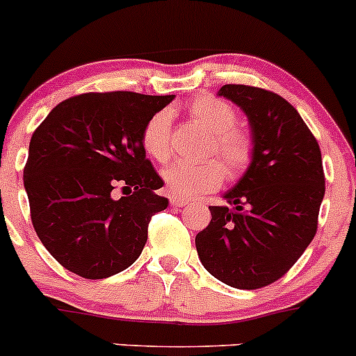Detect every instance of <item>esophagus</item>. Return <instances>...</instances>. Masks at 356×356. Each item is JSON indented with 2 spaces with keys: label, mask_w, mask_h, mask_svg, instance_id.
Segmentation results:
<instances>
[{
  "label": "esophagus",
  "mask_w": 356,
  "mask_h": 356,
  "mask_svg": "<svg viewBox=\"0 0 356 356\" xmlns=\"http://www.w3.org/2000/svg\"><path fill=\"white\" fill-rule=\"evenodd\" d=\"M188 203H189V200L179 198V196H172V198H170L172 207H186Z\"/></svg>",
  "instance_id": "esophagus-1"
}]
</instances>
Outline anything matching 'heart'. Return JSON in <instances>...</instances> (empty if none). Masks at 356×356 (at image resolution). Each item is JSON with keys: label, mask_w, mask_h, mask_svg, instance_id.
<instances>
[{"label": "heart", "mask_w": 356, "mask_h": 356, "mask_svg": "<svg viewBox=\"0 0 356 356\" xmlns=\"http://www.w3.org/2000/svg\"><path fill=\"white\" fill-rule=\"evenodd\" d=\"M193 120L211 134L208 155L220 160L186 161L175 160L161 170L165 189L179 198L215 191L227 177H238L251 158V141L246 132L234 127L236 111L229 103L213 96H200L189 105ZM172 111L160 110L143 129V148L153 160L165 161L170 155Z\"/></svg>", "instance_id": "b5f03b06"}]
</instances>
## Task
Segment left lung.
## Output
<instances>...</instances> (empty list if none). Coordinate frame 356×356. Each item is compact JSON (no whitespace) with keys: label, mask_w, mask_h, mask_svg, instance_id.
Wrapping results in <instances>:
<instances>
[{"label":"left lung","mask_w":356,"mask_h":356,"mask_svg":"<svg viewBox=\"0 0 356 356\" xmlns=\"http://www.w3.org/2000/svg\"><path fill=\"white\" fill-rule=\"evenodd\" d=\"M217 96L243 110L250 124V165L234 188L210 207L211 220L196 234L203 267L224 284L258 289L286 274L317 232L325 193L318 143L284 98L243 84Z\"/></svg>","instance_id":"obj_1"}]
</instances>
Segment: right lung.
<instances>
[{"label": "right lung", "instance_id": "1", "mask_svg": "<svg viewBox=\"0 0 356 356\" xmlns=\"http://www.w3.org/2000/svg\"><path fill=\"white\" fill-rule=\"evenodd\" d=\"M174 98L88 92L56 105L34 131L24 168L32 225L67 270L105 279L139 258L149 220L168 207L143 129Z\"/></svg>", "mask_w": 356, "mask_h": 356}]
</instances>
